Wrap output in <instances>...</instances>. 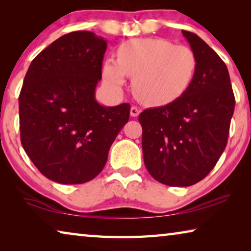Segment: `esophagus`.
I'll return each mask as SVG.
<instances>
[{"instance_id": "esophagus-1", "label": "esophagus", "mask_w": 251, "mask_h": 251, "mask_svg": "<svg viewBox=\"0 0 251 251\" xmlns=\"http://www.w3.org/2000/svg\"><path fill=\"white\" fill-rule=\"evenodd\" d=\"M139 113H141V110L136 107V106H131L130 107V116L131 117H137L139 115Z\"/></svg>"}]
</instances>
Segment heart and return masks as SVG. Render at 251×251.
<instances>
[{"label":"heart","mask_w":251,"mask_h":251,"mask_svg":"<svg viewBox=\"0 0 251 251\" xmlns=\"http://www.w3.org/2000/svg\"><path fill=\"white\" fill-rule=\"evenodd\" d=\"M198 58L186 45H174L161 37L128 40L117 49V58L104 61L101 76L109 91L120 93L131 77V91L148 106L172 104L189 90L196 76Z\"/></svg>","instance_id":"obj_1"}]
</instances>
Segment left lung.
Returning a JSON list of instances; mask_svg holds the SVG:
<instances>
[{"label":"left lung","mask_w":251,"mask_h":251,"mask_svg":"<svg viewBox=\"0 0 251 251\" xmlns=\"http://www.w3.org/2000/svg\"><path fill=\"white\" fill-rule=\"evenodd\" d=\"M181 33L198 58L192 86L174 103L145 109L138 117L148 173L174 187L196 184L215 167L226 148L235 109L226 64L196 34Z\"/></svg>","instance_id":"1"}]
</instances>
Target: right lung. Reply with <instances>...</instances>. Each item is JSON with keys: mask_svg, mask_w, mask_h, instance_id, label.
<instances>
[{"mask_svg": "<svg viewBox=\"0 0 251 251\" xmlns=\"http://www.w3.org/2000/svg\"><path fill=\"white\" fill-rule=\"evenodd\" d=\"M107 43L88 31L65 34L33 59L19 97L21 142L49 179L83 184L95 178L129 120L130 106L95 99Z\"/></svg>", "mask_w": 251, "mask_h": 251, "instance_id": "1", "label": "right lung"}]
</instances>
